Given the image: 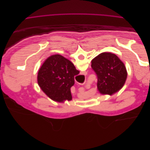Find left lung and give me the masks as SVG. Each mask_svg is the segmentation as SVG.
<instances>
[{
	"label": "left lung",
	"instance_id": "8db88e82",
	"mask_svg": "<svg viewBox=\"0 0 150 150\" xmlns=\"http://www.w3.org/2000/svg\"><path fill=\"white\" fill-rule=\"evenodd\" d=\"M91 67L98 78V89L102 94H114L125 83L127 78L125 66L114 54H99L92 60Z\"/></svg>",
	"mask_w": 150,
	"mask_h": 150
}]
</instances>
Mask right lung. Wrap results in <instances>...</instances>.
Returning a JSON list of instances; mask_svg holds the SVG:
<instances>
[{
    "label": "right lung",
    "mask_w": 150,
    "mask_h": 150,
    "mask_svg": "<svg viewBox=\"0 0 150 150\" xmlns=\"http://www.w3.org/2000/svg\"><path fill=\"white\" fill-rule=\"evenodd\" d=\"M79 71L67 59L55 54L49 57L38 72V83L48 97L54 101H71V88L74 84V76Z\"/></svg>",
    "instance_id": "right-lung-1"
}]
</instances>
